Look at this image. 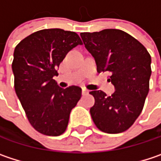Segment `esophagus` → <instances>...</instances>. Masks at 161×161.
<instances>
[{
    "label": "esophagus",
    "mask_w": 161,
    "mask_h": 161,
    "mask_svg": "<svg viewBox=\"0 0 161 161\" xmlns=\"http://www.w3.org/2000/svg\"><path fill=\"white\" fill-rule=\"evenodd\" d=\"M88 92H89V91H88V90L84 89V88H82V90H81V93H82V95H86V94H88Z\"/></svg>",
    "instance_id": "34e87169"
}]
</instances>
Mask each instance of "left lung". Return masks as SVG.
<instances>
[{
	"label": "left lung",
	"mask_w": 161,
	"mask_h": 161,
	"mask_svg": "<svg viewBox=\"0 0 161 161\" xmlns=\"http://www.w3.org/2000/svg\"><path fill=\"white\" fill-rule=\"evenodd\" d=\"M80 36L95 59L98 72H110L109 80L115 88L111 96L103 91L90 92L95 99L90 109L92 118L103 132H124L143 110L149 91L151 57L139 41L122 30L104 29L81 33Z\"/></svg>",
	"instance_id": "1"
}]
</instances>
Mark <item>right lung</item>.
<instances>
[{
    "label": "right lung",
    "mask_w": 161,
    "mask_h": 161,
    "mask_svg": "<svg viewBox=\"0 0 161 161\" xmlns=\"http://www.w3.org/2000/svg\"><path fill=\"white\" fill-rule=\"evenodd\" d=\"M78 45L82 42L75 32L53 28L35 32L15 47L14 90L29 123L43 135L63 134L80 99V87L62 89L53 79L67 53Z\"/></svg>",
    "instance_id": "right-lung-1"
}]
</instances>
